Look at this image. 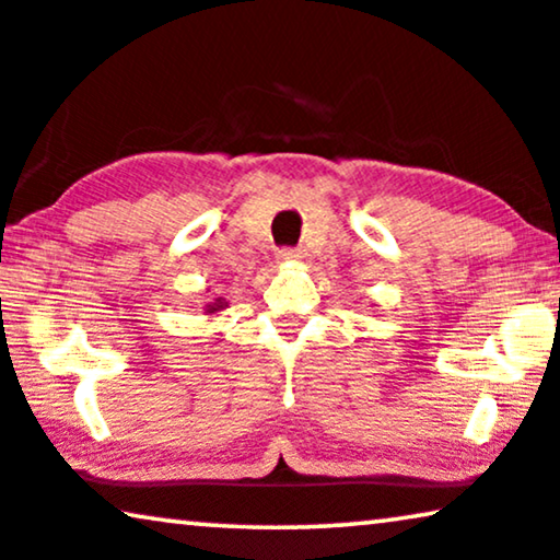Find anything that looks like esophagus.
I'll list each match as a JSON object with an SVG mask.
<instances>
[{
  "label": "esophagus",
  "instance_id": "esophagus-1",
  "mask_svg": "<svg viewBox=\"0 0 560 560\" xmlns=\"http://www.w3.org/2000/svg\"><path fill=\"white\" fill-rule=\"evenodd\" d=\"M279 261H281V264L302 261V250H296V248H281V250H279Z\"/></svg>",
  "mask_w": 560,
  "mask_h": 560
}]
</instances>
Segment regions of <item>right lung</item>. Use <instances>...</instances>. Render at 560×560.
<instances>
[{"mask_svg": "<svg viewBox=\"0 0 560 560\" xmlns=\"http://www.w3.org/2000/svg\"><path fill=\"white\" fill-rule=\"evenodd\" d=\"M225 306H228V302H225V299H223V296H218V299H215V302H212V304H208V306H205V310H208V314H215V312H220V310H225Z\"/></svg>", "mask_w": 560, "mask_h": 560, "instance_id": "obj_1", "label": "right lung"}]
</instances>
